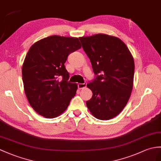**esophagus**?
Instances as JSON below:
<instances>
[{
  "mask_svg": "<svg viewBox=\"0 0 161 161\" xmlns=\"http://www.w3.org/2000/svg\"><path fill=\"white\" fill-rule=\"evenodd\" d=\"M86 85H87V84L86 83V82L84 84H78V88H79L80 89H83V88L86 87Z\"/></svg>",
  "mask_w": 161,
  "mask_h": 161,
  "instance_id": "obj_1",
  "label": "esophagus"
}]
</instances>
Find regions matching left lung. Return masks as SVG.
<instances>
[{"instance_id":"left-lung-1","label":"left lung","mask_w":161,"mask_h":161,"mask_svg":"<svg viewBox=\"0 0 161 161\" xmlns=\"http://www.w3.org/2000/svg\"><path fill=\"white\" fill-rule=\"evenodd\" d=\"M79 39L96 76L87 84L92 97L86 106L95 118L109 120L121 113L130 99L134 58L125 44L117 37L99 33Z\"/></svg>"}]
</instances>
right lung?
<instances>
[{"instance_id": "add662e5", "label": "right lung", "mask_w": 161, "mask_h": 161, "mask_svg": "<svg viewBox=\"0 0 161 161\" xmlns=\"http://www.w3.org/2000/svg\"><path fill=\"white\" fill-rule=\"evenodd\" d=\"M81 47L77 38L51 36L29 48L22 74L28 102L37 113L52 119L62 114L76 94L77 85L69 82L64 64Z\"/></svg>"}]
</instances>
